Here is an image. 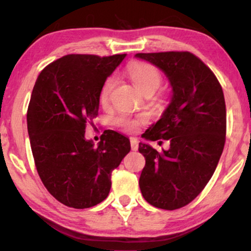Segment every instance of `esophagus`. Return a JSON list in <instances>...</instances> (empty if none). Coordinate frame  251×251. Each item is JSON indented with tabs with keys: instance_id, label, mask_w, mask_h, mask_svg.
Returning a JSON list of instances; mask_svg holds the SVG:
<instances>
[{
	"instance_id": "esophagus-1",
	"label": "esophagus",
	"mask_w": 251,
	"mask_h": 251,
	"mask_svg": "<svg viewBox=\"0 0 251 251\" xmlns=\"http://www.w3.org/2000/svg\"><path fill=\"white\" fill-rule=\"evenodd\" d=\"M129 142H131V149L133 150V151H137V150H138V140L135 139V138H131V139H129Z\"/></svg>"
}]
</instances>
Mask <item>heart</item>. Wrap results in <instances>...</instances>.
Returning <instances> with one entry per match:
<instances>
[{"label":"heart","mask_w":251,"mask_h":251,"mask_svg":"<svg viewBox=\"0 0 251 251\" xmlns=\"http://www.w3.org/2000/svg\"><path fill=\"white\" fill-rule=\"evenodd\" d=\"M126 73L129 79L133 81L135 87L140 92H146L149 89L155 91L162 82V74L159 70L149 62H133L129 63L126 67ZM116 86V77L109 76L102 83L100 89V101L106 103L109 99L112 89ZM148 122V117L145 114L131 116L127 113H122L116 118V124L119 127L126 131H134L142 124Z\"/></svg>","instance_id":"b5f03b06"}]
</instances>
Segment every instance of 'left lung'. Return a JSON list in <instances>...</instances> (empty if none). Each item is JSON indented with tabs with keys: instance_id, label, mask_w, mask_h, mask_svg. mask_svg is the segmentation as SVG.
I'll use <instances>...</instances> for the list:
<instances>
[{
	"instance_id": "left-lung-1",
	"label": "left lung",
	"mask_w": 251,
	"mask_h": 251,
	"mask_svg": "<svg viewBox=\"0 0 251 251\" xmlns=\"http://www.w3.org/2000/svg\"><path fill=\"white\" fill-rule=\"evenodd\" d=\"M168 76L171 102L162 118L146 129L148 140H169L168 151L139 143L145 166L139 186L155 208L176 210L203 191L223 152L226 109L220 81L200 57L190 51L138 53ZM163 143V142H159Z\"/></svg>"
}]
</instances>
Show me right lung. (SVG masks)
<instances>
[{
	"instance_id": "1",
	"label": "right lung",
	"mask_w": 251,
	"mask_h": 251,
	"mask_svg": "<svg viewBox=\"0 0 251 251\" xmlns=\"http://www.w3.org/2000/svg\"><path fill=\"white\" fill-rule=\"evenodd\" d=\"M126 54H68L37 76L27 112L34 162L43 185L74 209L97 205L111 190V175L131 150L125 135L106 129L98 146L86 140L98 116L100 89Z\"/></svg>"
}]
</instances>
